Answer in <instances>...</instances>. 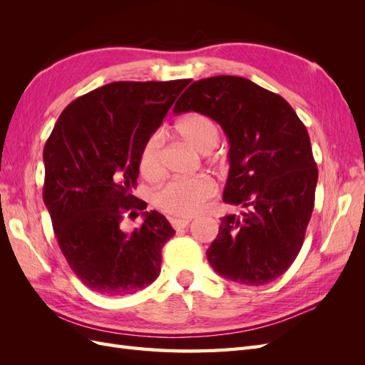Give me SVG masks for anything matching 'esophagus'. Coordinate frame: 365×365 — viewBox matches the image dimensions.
<instances>
[{
	"instance_id": "obj_1",
	"label": "esophagus",
	"mask_w": 365,
	"mask_h": 365,
	"mask_svg": "<svg viewBox=\"0 0 365 365\" xmlns=\"http://www.w3.org/2000/svg\"><path fill=\"white\" fill-rule=\"evenodd\" d=\"M192 222L190 219H172V225L175 230H182L185 227H189V224Z\"/></svg>"
}]
</instances>
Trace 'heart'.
<instances>
[{
	"label": "heart",
	"mask_w": 365,
	"mask_h": 365,
	"mask_svg": "<svg viewBox=\"0 0 365 365\" xmlns=\"http://www.w3.org/2000/svg\"><path fill=\"white\" fill-rule=\"evenodd\" d=\"M176 132L187 145L200 153L210 152L219 141L217 125L202 114H190L181 118L176 123ZM160 152L161 134L157 132L146 140L138 160L141 175L149 180H157L161 175ZM215 189V182L207 176L172 180L155 192L153 204L168 215L190 217L201 212L205 202L213 196Z\"/></svg>",
	"instance_id": "b5f03b06"
}]
</instances>
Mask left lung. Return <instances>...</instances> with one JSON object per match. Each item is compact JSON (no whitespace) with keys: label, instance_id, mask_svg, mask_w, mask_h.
Returning <instances> with one entry per match:
<instances>
[{"label":"left lung","instance_id":"1","mask_svg":"<svg viewBox=\"0 0 365 365\" xmlns=\"http://www.w3.org/2000/svg\"><path fill=\"white\" fill-rule=\"evenodd\" d=\"M189 111L225 132L224 202L245 208L220 219L208 263L231 282L267 284L298 256L314 210L318 169L307 129L283 97L237 76L193 82L173 108Z\"/></svg>","mask_w":365,"mask_h":365}]
</instances>
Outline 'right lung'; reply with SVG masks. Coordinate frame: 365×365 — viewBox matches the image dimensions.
<instances>
[{"label": "right lung", "instance_id": "add662e5", "mask_svg": "<svg viewBox=\"0 0 365 365\" xmlns=\"http://www.w3.org/2000/svg\"><path fill=\"white\" fill-rule=\"evenodd\" d=\"M189 83L103 85L65 108L46 143L43 204L65 260L94 292L134 294L160 275L169 220L150 210L130 235L120 224L128 210L148 207L132 195L141 149Z\"/></svg>", "mask_w": 365, "mask_h": 365}]
</instances>
